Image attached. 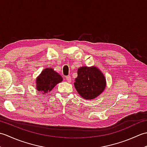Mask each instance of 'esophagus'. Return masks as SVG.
<instances>
[{"label": "esophagus", "mask_w": 147, "mask_h": 147, "mask_svg": "<svg viewBox=\"0 0 147 147\" xmlns=\"http://www.w3.org/2000/svg\"><path fill=\"white\" fill-rule=\"evenodd\" d=\"M65 80H66V81L68 83H70L71 81V78L70 76H67L66 77H65Z\"/></svg>", "instance_id": "1"}]
</instances>
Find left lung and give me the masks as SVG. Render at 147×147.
<instances>
[{"label": "left lung", "mask_w": 147, "mask_h": 147, "mask_svg": "<svg viewBox=\"0 0 147 147\" xmlns=\"http://www.w3.org/2000/svg\"><path fill=\"white\" fill-rule=\"evenodd\" d=\"M74 85L83 98L92 100L104 92L106 80L97 67L82 66L78 69V77L75 78Z\"/></svg>", "instance_id": "left-lung-1"}]
</instances>
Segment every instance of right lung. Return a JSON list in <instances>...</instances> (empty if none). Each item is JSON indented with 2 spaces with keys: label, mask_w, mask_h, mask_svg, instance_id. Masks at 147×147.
Here are the masks:
<instances>
[{
  "label": "right lung",
  "mask_w": 147,
  "mask_h": 147,
  "mask_svg": "<svg viewBox=\"0 0 147 147\" xmlns=\"http://www.w3.org/2000/svg\"><path fill=\"white\" fill-rule=\"evenodd\" d=\"M62 81V76L52 68L43 69L36 79V88L42 93H47Z\"/></svg>",
  "instance_id": "obj_1"
}]
</instances>
